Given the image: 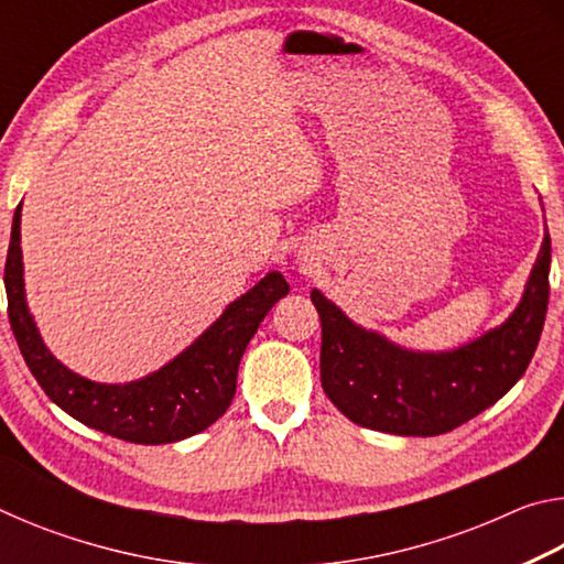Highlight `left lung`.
<instances>
[{"label": "left lung", "instance_id": "left-lung-1", "mask_svg": "<svg viewBox=\"0 0 564 564\" xmlns=\"http://www.w3.org/2000/svg\"><path fill=\"white\" fill-rule=\"evenodd\" d=\"M321 383L356 425L393 435H443L518 383L540 343L550 301V236L512 316L451 352H413L362 330L318 291Z\"/></svg>", "mask_w": 564, "mask_h": 564}]
</instances>
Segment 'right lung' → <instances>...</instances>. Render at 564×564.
Segmentation results:
<instances>
[{
    "label": "right lung",
    "instance_id": "obj_1",
    "mask_svg": "<svg viewBox=\"0 0 564 564\" xmlns=\"http://www.w3.org/2000/svg\"><path fill=\"white\" fill-rule=\"evenodd\" d=\"M22 204L12 224L4 263L7 311L24 362L42 390L79 423L139 445L176 443L206 431L231 405L236 393L238 362L259 323L273 303L289 293L279 271L265 275L251 291L234 301L194 346L186 348L149 378L127 386L91 383L72 373L44 346L26 311L22 279Z\"/></svg>",
    "mask_w": 564,
    "mask_h": 564
}]
</instances>
